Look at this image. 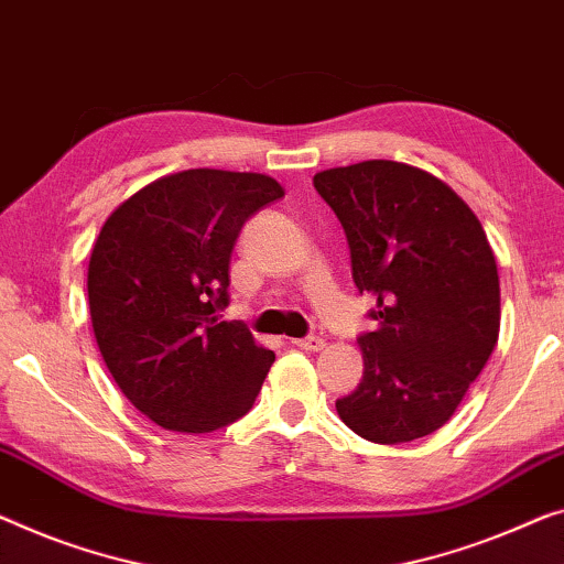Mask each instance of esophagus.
<instances>
[{"instance_id":"34e87169","label":"esophagus","mask_w":564,"mask_h":564,"mask_svg":"<svg viewBox=\"0 0 564 564\" xmlns=\"http://www.w3.org/2000/svg\"><path fill=\"white\" fill-rule=\"evenodd\" d=\"M291 344H296L299 349H306V351H322L326 347V341L322 336H306V339H291Z\"/></svg>"}]
</instances>
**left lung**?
<instances>
[{"instance_id": "8db88e82", "label": "left lung", "mask_w": 564, "mask_h": 564, "mask_svg": "<svg viewBox=\"0 0 564 564\" xmlns=\"http://www.w3.org/2000/svg\"><path fill=\"white\" fill-rule=\"evenodd\" d=\"M314 187L347 235L359 293L377 301V329L357 339L362 382L336 413L372 443L431 435L499 339V271L481 223L438 176L388 159L324 170Z\"/></svg>"}]
</instances>
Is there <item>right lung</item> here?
Segmentation results:
<instances>
[{
	"mask_svg": "<svg viewBox=\"0 0 564 564\" xmlns=\"http://www.w3.org/2000/svg\"><path fill=\"white\" fill-rule=\"evenodd\" d=\"M283 195L265 174L187 170L141 187L100 228L88 263L100 357L164 431L213 433L253 408L275 355L217 311L242 225Z\"/></svg>",
	"mask_w": 564,
	"mask_h": 564,
	"instance_id": "right-lung-1",
	"label": "right lung"
}]
</instances>
